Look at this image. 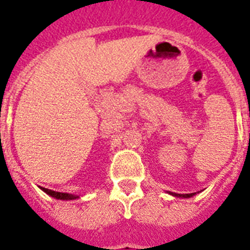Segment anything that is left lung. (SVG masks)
<instances>
[{"instance_id":"left-lung-1","label":"left lung","mask_w":250,"mask_h":250,"mask_svg":"<svg viewBox=\"0 0 250 250\" xmlns=\"http://www.w3.org/2000/svg\"><path fill=\"white\" fill-rule=\"evenodd\" d=\"M168 194L172 195V197H176V198H191L193 195H195L197 193H190V194H177V193H172V191H167Z\"/></svg>"}]
</instances>
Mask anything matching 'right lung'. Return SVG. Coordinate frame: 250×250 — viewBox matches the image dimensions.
Here are the masks:
<instances>
[{
    "mask_svg": "<svg viewBox=\"0 0 250 250\" xmlns=\"http://www.w3.org/2000/svg\"><path fill=\"white\" fill-rule=\"evenodd\" d=\"M46 194H48L49 197L55 198V199H60V201H74V199H78L80 198V195L75 194H69V193H60V191H53L46 189V188H41Z\"/></svg>",
    "mask_w": 250,
    "mask_h": 250,
    "instance_id": "add662e5",
    "label": "right lung"
}]
</instances>
